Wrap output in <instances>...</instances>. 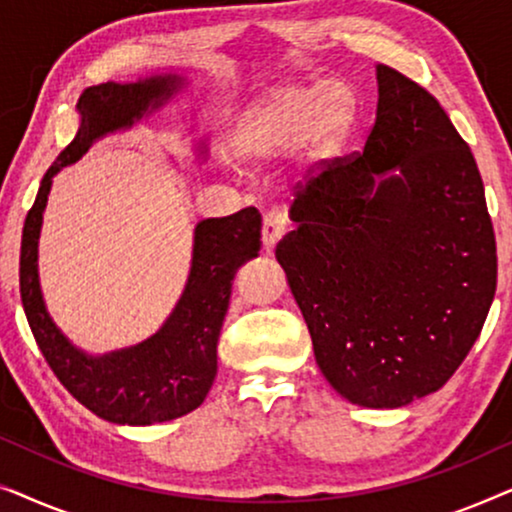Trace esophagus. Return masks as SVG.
<instances>
[{"label":"esophagus","mask_w":512,"mask_h":512,"mask_svg":"<svg viewBox=\"0 0 512 512\" xmlns=\"http://www.w3.org/2000/svg\"><path fill=\"white\" fill-rule=\"evenodd\" d=\"M289 212L282 207H275L270 209V212H265L263 216V244L268 249L275 247L279 242V237H282L286 230H289Z\"/></svg>","instance_id":"obj_1"}]
</instances>
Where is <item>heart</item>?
I'll use <instances>...</instances> for the list:
<instances>
[{"label":"heart","mask_w":512,"mask_h":512,"mask_svg":"<svg viewBox=\"0 0 512 512\" xmlns=\"http://www.w3.org/2000/svg\"><path fill=\"white\" fill-rule=\"evenodd\" d=\"M354 114L352 93L345 83L314 81L277 90L249 111L240 144L251 158L291 156L310 144L317 158H326L345 139Z\"/></svg>","instance_id":"obj_1"}]
</instances>
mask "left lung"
<instances>
[{
	"mask_svg": "<svg viewBox=\"0 0 512 512\" xmlns=\"http://www.w3.org/2000/svg\"><path fill=\"white\" fill-rule=\"evenodd\" d=\"M377 93L363 151L296 186L298 228L275 256L331 387L401 408L443 387L478 340L496 240L471 146L436 97L389 65Z\"/></svg>",
	"mask_w": 512,
	"mask_h": 512,
	"instance_id": "left-lung-1",
	"label": "left lung"
}]
</instances>
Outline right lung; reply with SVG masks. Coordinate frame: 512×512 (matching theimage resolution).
I'll return each mask as SVG.
<instances>
[{"mask_svg":"<svg viewBox=\"0 0 512 512\" xmlns=\"http://www.w3.org/2000/svg\"><path fill=\"white\" fill-rule=\"evenodd\" d=\"M177 76H151L137 83H102L79 97L81 128L41 179L27 212L20 242V298L32 335L55 377L81 405L114 424L170 422L198 408L216 377V345L228 312L235 272L261 251V214L240 209L195 228L193 265L184 296L170 319L142 345L86 356L48 317L37 275V240L53 174L79 160L97 137L128 128L149 107H158L179 86Z\"/></svg>","mask_w":512,"mask_h":512,"instance_id":"1","label":"right lung"}]
</instances>
